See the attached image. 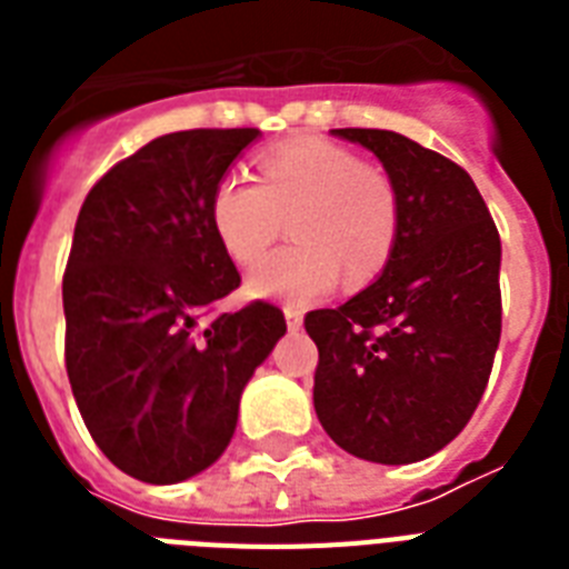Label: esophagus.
Instances as JSON below:
<instances>
[{
    "instance_id": "34e87169",
    "label": "esophagus",
    "mask_w": 569,
    "mask_h": 569,
    "mask_svg": "<svg viewBox=\"0 0 569 569\" xmlns=\"http://www.w3.org/2000/svg\"><path fill=\"white\" fill-rule=\"evenodd\" d=\"M283 316H286V328H289V330H301L303 328V312L298 310V307H286Z\"/></svg>"
}]
</instances>
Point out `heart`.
Returning <instances> with one entry per match:
<instances>
[{
	"label": "heart",
	"mask_w": 569,
	"mask_h": 569,
	"mask_svg": "<svg viewBox=\"0 0 569 569\" xmlns=\"http://www.w3.org/2000/svg\"><path fill=\"white\" fill-rule=\"evenodd\" d=\"M259 182L227 173L209 197L214 239L236 266L257 262L292 223V248L248 277L259 298L310 303L337 286L372 280L398 236V197L387 173L321 138H298L257 159Z\"/></svg>",
	"instance_id": "b5f03b06"
}]
</instances>
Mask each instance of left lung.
<instances>
[{
    "mask_svg": "<svg viewBox=\"0 0 569 569\" xmlns=\"http://www.w3.org/2000/svg\"><path fill=\"white\" fill-rule=\"evenodd\" d=\"M396 186L398 236L372 286L303 328L319 348L312 405L355 458L416 463L476 413L502 333V244L469 173L389 129H333Z\"/></svg>",
    "mask_w": 569,
    "mask_h": 569,
    "instance_id": "8db88e82",
    "label": "left lung"
}]
</instances>
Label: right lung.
I'll use <instances>...</instances> for the list:
<instances>
[{
    "mask_svg": "<svg viewBox=\"0 0 569 569\" xmlns=\"http://www.w3.org/2000/svg\"><path fill=\"white\" fill-rule=\"evenodd\" d=\"M259 129L144 144L84 197L64 271V363L93 442L127 476L177 485L230 446L239 398L286 333L274 303L214 307L241 277L209 197Z\"/></svg>",
    "mask_w": 569,
    "mask_h": 569,
    "instance_id": "right-lung-1",
    "label": "right lung"
}]
</instances>
